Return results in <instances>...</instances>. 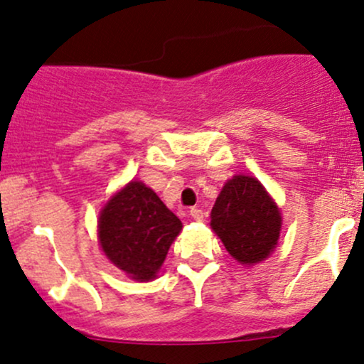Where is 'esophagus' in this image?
<instances>
[{"label":"esophagus","instance_id":"1","mask_svg":"<svg viewBox=\"0 0 364 364\" xmlns=\"http://www.w3.org/2000/svg\"><path fill=\"white\" fill-rule=\"evenodd\" d=\"M191 216H193L196 222H203L204 213H203L201 208H191Z\"/></svg>","mask_w":364,"mask_h":364}]
</instances>
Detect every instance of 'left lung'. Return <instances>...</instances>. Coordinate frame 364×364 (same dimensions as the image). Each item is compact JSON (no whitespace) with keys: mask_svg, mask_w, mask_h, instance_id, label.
Returning a JSON list of instances; mask_svg holds the SVG:
<instances>
[{"mask_svg":"<svg viewBox=\"0 0 364 364\" xmlns=\"http://www.w3.org/2000/svg\"><path fill=\"white\" fill-rule=\"evenodd\" d=\"M211 228L240 264L267 259L279 242L282 216L258 178L234 175L211 210Z\"/></svg>","mask_w":364,"mask_h":364,"instance_id":"8db88e82","label":"left lung"}]
</instances>
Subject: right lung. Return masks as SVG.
I'll return each mask as SVG.
<instances>
[{"mask_svg": "<svg viewBox=\"0 0 364 364\" xmlns=\"http://www.w3.org/2000/svg\"><path fill=\"white\" fill-rule=\"evenodd\" d=\"M181 230V220L139 181L112 196L97 222V239L106 258L137 282L156 277Z\"/></svg>", "mask_w": 364, "mask_h": 364, "instance_id": "obj_1", "label": "right lung"}]
</instances>
